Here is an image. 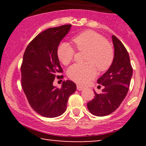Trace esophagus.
Returning a JSON list of instances; mask_svg holds the SVG:
<instances>
[{"instance_id":"34e87169","label":"esophagus","mask_w":146,"mask_h":146,"mask_svg":"<svg viewBox=\"0 0 146 146\" xmlns=\"http://www.w3.org/2000/svg\"><path fill=\"white\" fill-rule=\"evenodd\" d=\"M84 88L82 87V86H80V85H78L77 86V90H78L81 91V90H84Z\"/></svg>"}]
</instances>
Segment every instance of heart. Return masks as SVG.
I'll return each instance as SVG.
<instances>
[{
	"mask_svg": "<svg viewBox=\"0 0 146 146\" xmlns=\"http://www.w3.org/2000/svg\"><path fill=\"white\" fill-rule=\"evenodd\" d=\"M78 50L86 51L84 60L88 62L74 64L68 70V76L72 80L80 84H85L96 74V68L100 71L108 69L112 64L113 50L102 36L92 31L79 34L72 39ZM58 59L64 65L72 60L74 50L69 44H60L56 50Z\"/></svg>",
	"mask_w": 146,
	"mask_h": 146,
	"instance_id": "1",
	"label": "heart"
}]
</instances>
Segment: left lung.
Wrapping results in <instances>:
<instances>
[{
  "mask_svg": "<svg viewBox=\"0 0 146 146\" xmlns=\"http://www.w3.org/2000/svg\"><path fill=\"white\" fill-rule=\"evenodd\" d=\"M114 56L109 69L98 79L104 86L101 94L94 92L95 97L87 104L90 112L96 116H105L113 112L127 95L133 74L126 48L114 35L112 36Z\"/></svg>",
  "mask_w": 146,
  "mask_h": 146,
  "instance_id": "left-lung-1",
  "label": "left lung"
}]
</instances>
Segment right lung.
Returning <instances> with one entry per match:
<instances>
[{
	"instance_id": "right-lung-1",
	"label": "right lung",
	"mask_w": 146,
	"mask_h": 146,
	"mask_svg": "<svg viewBox=\"0 0 146 146\" xmlns=\"http://www.w3.org/2000/svg\"><path fill=\"white\" fill-rule=\"evenodd\" d=\"M71 25L50 28L38 35L27 46L23 55L21 83L34 110L46 117H55L66 110L70 96L76 90L71 80L64 81L60 88L53 86L58 73H62L56 50Z\"/></svg>"
}]
</instances>
